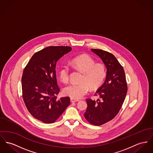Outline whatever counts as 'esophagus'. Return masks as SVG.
Wrapping results in <instances>:
<instances>
[{"label": "esophagus", "mask_w": 153, "mask_h": 153, "mask_svg": "<svg viewBox=\"0 0 153 153\" xmlns=\"http://www.w3.org/2000/svg\"><path fill=\"white\" fill-rule=\"evenodd\" d=\"M70 100H71V102H78L79 101V100L75 99H74V98H71Z\"/></svg>", "instance_id": "1"}]
</instances>
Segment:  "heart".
Segmentation results:
<instances>
[{
    "mask_svg": "<svg viewBox=\"0 0 153 153\" xmlns=\"http://www.w3.org/2000/svg\"><path fill=\"white\" fill-rule=\"evenodd\" d=\"M76 68L84 72L81 83H72L65 86L63 90L65 95L74 99H80L89 90L98 88L104 81L106 70L102 63H94L89 56L82 54L74 58L71 61ZM70 68L65 64H62L59 70V76L63 82H67L70 79Z\"/></svg>",
    "mask_w": 153,
    "mask_h": 153,
    "instance_id": "b5f03b06",
    "label": "heart"
}]
</instances>
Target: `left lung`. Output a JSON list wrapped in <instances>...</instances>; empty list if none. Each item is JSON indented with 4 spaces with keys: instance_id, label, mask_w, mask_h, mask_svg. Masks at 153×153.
<instances>
[{
    "instance_id": "1",
    "label": "left lung",
    "mask_w": 153,
    "mask_h": 153,
    "mask_svg": "<svg viewBox=\"0 0 153 153\" xmlns=\"http://www.w3.org/2000/svg\"><path fill=\"white\" fill-rule=\"evenodd\" d=\"M91 51L103 61L107 75L95 94L100 99H86L88 107L84 116L90 123L99 126L112 120L118 114L125 100L128 86L123 67L112 54L102 49Z\"/></svg>"
}]
</instances>
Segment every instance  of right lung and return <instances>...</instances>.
<instances>
[{"instance_id": "obj_1", "label": "right lung", "mask_w": 153, "mask_h": 153, "mask_svg": "<svg viewBox=\"0 0 153 153\" xmlns=\"http://www.w3.org/2000/svg\"><path fill=\"white\" fill-rule=\"evenodd\" d=\"M70 46H49L36 52L24 69L21 78L22 98L36 120L46 123L55 122L70 104L69 97L57 98L56 65Z\"/></svg>"}]
</instances>
